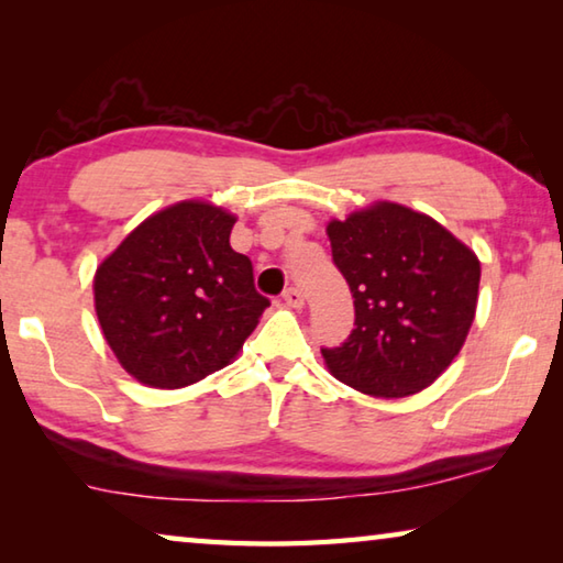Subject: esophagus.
<instances>
[{"label":"esophagus","instance_id":"34e87169","mask_svg":"<svg viewBox=\"0 0 563 563\" xmlns=\"http://www.w3.org/2000/svg\"><path fill=\"white\" fill-rule=\"evenodd\" d=\"M283 300H285V305H290V308H302V305H305V298H302V292L298 288L285 290Z\"/></svg>","mask_w":563,"mask_h":563}]
</instances>
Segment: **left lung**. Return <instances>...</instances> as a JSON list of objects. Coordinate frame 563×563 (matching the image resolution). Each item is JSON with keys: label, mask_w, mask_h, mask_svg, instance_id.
<instances>
[{"label": "left lung", "mask_w": 563, "mask_h": 563, "mask_svg": "<svg viewBox=\"0 0 563 563\" xmlns=\"http://www.w3.org/2000/svg\"><path fill=\"white\" fill-rule=\"evenodd\" d=\"M328 238L355 298V330L322 347L340 383L373 397L430 387L460 355L479 298V261L434 218L379 201Z\"/></svg>", "instance_id": "left-lung-1"}]
</instances>
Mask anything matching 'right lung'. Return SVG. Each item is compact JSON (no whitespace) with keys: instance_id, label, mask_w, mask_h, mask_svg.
Masks as SVG:
<instances>
[{"instance_id":"1","label":"right lung","mask_w":563,"mask_h":563,"mask_svg":"<svg viewBox=\"0 0 563 563\" xmlns=\"http://www.w3.org/2000/svg\"><path fill=\"white\" fill-rule=\"evenodd\" d=\"M235 216L184 201L146 218L97 268L99 325L121 367L161 389L225 367L271 300L231 247Z\"/></svg>"}]
</instances>
